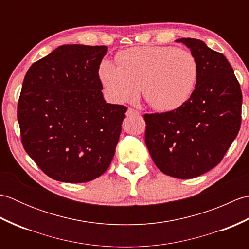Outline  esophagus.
I'll return each mask as SVG.
<instances>
[{
    "mask_svg": "<svg viewBox=\"0 0 249 249\" xmlns=\"http://www.w3.org/2000/svg\"><path fill=\"white\" fill-rule=\"evenodd\" d=\"M140 114V112L138 110H135V109H133V108H128V110H127V112H126V115L127 116H130V115H139Z\"/></svg>",
    "mask_w": 249,
    "mask_h": 249,
    "instance_id": "34e87169",
    "label": "esophagus"
}]
</instances>
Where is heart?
I'll return each instance as SVG.
<instances>
[{
    "label": "heart",
    "mask_w": 249,
    "mask_h": 249,
    "mask_svg": "<svg viewBox=\"0 0 249 249\" xmlns=\"http://www.w3.org/2000/svg\"><path fill=\"white\" fill-rule=\"evenodd\" d=\"M105 60L98 75L109 97L125 103L142 95L157 111L177 110L192 98L199 79V63L192 51L172 46L136 47Z\"/></svg>",
    "instance_id": "1"
}]
</instances>
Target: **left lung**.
<instances>
[{
  "label": "left lung",
  "instance_id": "1",
  "mask_svg": "<svg viewBox=\"0 0 249 249\" xmlns=\"http://www.w3.org/2000/svg\"><path fill=\"white\" fill-rule=\"evenodd\" d=\"M199 63L192 98L177 110L144 114L145 144L160 170L177 178H193L223 160L242 121V91L223 53L202 40L179 38Z\"/></svg>",
  "mask_w": 249,
  "mask_h": 249
}]
</instances>
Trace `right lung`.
I'll return each mask as SVG.
<instances>
[{
  "label": "right lung",
  "mask_w": 249,
  "mask_h": 249,
  "mask_svg": "<svg viewBox=\"0 0 249 249\" xmlns=\"http://www.w3.org/2000/svg\"><path fill=\"white\" fill-rule=\"evenodd\" d=\"M107 51L60 46L25 73L17 109L21 142L56 181H92L114 156L127 108L104 99L98 71Z\"/></svg>",
  "instance_id": "add662e5"
}]
</instances>
